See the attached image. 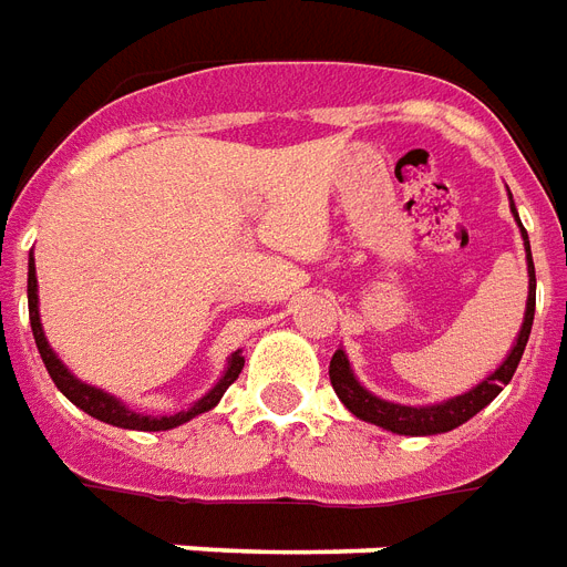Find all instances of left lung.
<instances>
[{
	"instance_id": "left-lung-1",
	"label": "left lung",
	"mask_w": 567,
	"mask_h": 567,
	"mask_svg": "<svg viewBox=\"0 0 567 567\" xmlns=\"http://www.w3.org/2000/svg\"><path fill=\"white\" fill-rule=\"evenodd\" d=\"M511 213L519 225V234H523V246H526V270H529V300H526V316H523V327H519L517 342L507 351V358L502 360V367L496 372H489L481 384H475L472 390H465L454 400L435 402V405H400V402H388L369 393L351 372V363H348L346 351L337 348V354L330 360V384L337 390V396L342 400L348 412L360 417V421L375 423L381 430L396 435H439L451 433L460 423H465L468 417H475L481 409H486L489 402L496 400L502 388L507 381L514 379L517 372V363L526 351V342H529L532 333V318H535V264H532V249H529V234L519 221L517 209H514V200H511Z\"/></svg>"
}]
</instances>
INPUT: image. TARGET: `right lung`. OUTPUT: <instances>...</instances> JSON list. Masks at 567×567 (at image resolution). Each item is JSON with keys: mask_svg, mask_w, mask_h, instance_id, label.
Listing matches in <instances>:
<instances>
[{"mask_svg": "<svg viewBox=\"0 0 567 567\" xmlns=\"http://www.w3.org/2000/svg\"><path fill=\"white\" fill-rule=\"evenodd\" d=\"M27 295H29V324H32V337H35L38 354L44 360V367H48L50 379L53 384L69 396L81 412H86L95 421L111 423V426H123V430H137V433H162V430H174L179 423L192 421V417H198V414L209 412V409H216V402L225 396V390L237 381V375L243 372V354L240 351H234L228 360V369H225V375L216 381V388L207 390L204 396H200L192 409L177 414H141L132 412L125 402H120L111 393H104L102 388H92V384H83L81 379H74L65 363H62L56 354H53V348L48 346V337H44V330H41V316H38V279H35V261H32V255H29V282H27Z\"/></svg>", "mask_w": 567, "mask_h": 567, "instance_id": "1", "label": "right lung"}]
</instances>
